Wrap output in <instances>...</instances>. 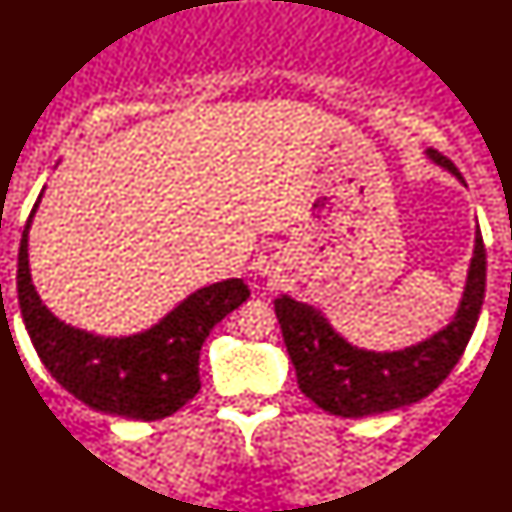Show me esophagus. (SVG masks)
I'll list each match as a JSON object with an SVG mask.
<instances>
[{"label":"esophagus","instance_id":"obj_1","mask_svg":"<svg viewBox=\"0 0 512 512\" xmlns=\"http://www.w3.org/2000/svg\"><path fill=\"white\" fill-rule=\"evenodd\" d=\"M276 267H274V264H267V267H262V276H267L269 278V281H271V278H276Z\"/></svg>","mask_w":512,"mask_h":512}]
</instances>
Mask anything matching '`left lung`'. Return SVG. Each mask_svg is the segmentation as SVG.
Masks as SVG:
<instances>
[{
    "label": "left lung",
    "instance_id": "obj_1",
    "mask_svg": "<svg viewBox=\"0 0 512 512\" xmlns=\"http://www.w3.org/2000/svg\"><path fill=\"white\" fill-rule=\"evenodd\" d=\"M425 155L430 163L454 174L465 186L463 174L449 158L435 148H428ZM484 281L487 255L477 226L475 248L454 319L430 338L392 352L352 345L345 335L335 331L321 309L297 302L290 295H278L274 300L276 319L281 323L304 397L340 418L375 416L428 397L458 364L475 331L484 300Z\"/></svg>",
    "mask_w": 512,
    "mask_h": 512
}]
</instances>
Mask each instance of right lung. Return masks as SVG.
I'll return each instance as SVG.
<instances>
[{
  "mask_svg": "<svg viewBox=\"0 0 512 512\" xmlns=\"http://www.w3.org/2000/svg\"><path fill=\"white\" fill-rule=\"evenodd\" d=\"M44 189L25 222L18 250V304L37 357L58 385L89 409L129 420H160L200 390L198 354L212 328L248 300L243 278L193 290L163 319L132 335H96L70 326L32 286L28 236Z\"/></svg>",
  "mask_w": 512,
  "mask_h": 512,
  "instance_id": "obj_1",
  "label": "right lung"
}]
</instances>
